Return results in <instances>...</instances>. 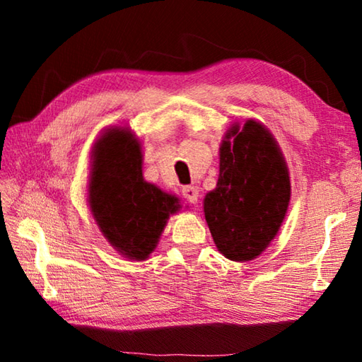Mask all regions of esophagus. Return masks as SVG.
Listing matches in <instances>:
<instances>
[{
    "label": "esophagus",
    "mask_w": 362,
    "mask_h": 362,
    "mask_svg": "<svg viewBox=\"0 0 362 362\" xmlns=\"http://www.w3.org/2000/svg\"><path fill=\"white\" fill-rule=\"evenodd\" d=\"M182 196L185 198L189 204H196L199 199V189L196 187H183L182 188Z\"/></svg>",
    "instance_id": "34e87169"
}]
</instances>
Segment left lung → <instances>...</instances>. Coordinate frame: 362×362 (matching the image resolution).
Instances as JSON below:
<instances>
[{
    "label": "left lung",
    "instance_id": "obj_1",
    "mask_svg": "<svg viewBox=\"0 0 362 362\" xmlns=\"http://www.w3.org/2000/svg\"><path fill=\"white\" fill-rule=\"evenodd\" d=\"M289 199V170L272 132L255 119L230 126L220 145L217 187L204 198L220 254L233 262L259 257L278 235Z\"/></svg>",
    "mask_w": 362,
    "mask_h": 362
}]
</instances>
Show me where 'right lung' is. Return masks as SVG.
Masks as SVG:
<instances>
[{"label": "right lung", "instance_id": "right-lung-1", "mask_svg": "<svg viewBox=\"0 0 362 362\" xmlns=\"http://www.w3.org/2000/svg\"><path fill=\"white\" fill-rule=\"evenodd\" d=\"M89 207L102 235L131 260L156 249L179 198L144 180L142 148L127 127H112L93 146Z\"/></svg>", "mask_w": 362, "mask_h": 362}]
</instances>
